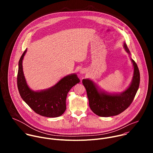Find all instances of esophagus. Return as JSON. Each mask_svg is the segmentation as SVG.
Returning a JSON list of instances; mask_svg holds the SVG:
<instances>
[{
    "instance_id": "1",
    "label": "esophagus",
    "mask_w": 153,
    "mask_h": 153,
    "mask_svg": "<svg viewBox=\"0 0 153 153\" xmlns=\"http://www.w3.org/2000/svg\"><path fill=\"white\" fill-rule=\"evenodd\" d=\"M80 73H85V70H84V69H82L80 71Z\"/></svg>"
}]
</instances>
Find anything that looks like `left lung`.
Segmentation results:
<instances>
[{"instance_id":"obj_1","label":"left lung","mask_w":153,"mask_h":153,"mask_svg":"<svg viewBox=\"0 0 153 153\" xmlns=\"http://www.w3.org/2000/svg\"><path fill=\"white\" fill-rule=\"evenodd\" d=\"M126 51H130L124 43ZM134 67V76L129 88L120 94H110L103 91L99 92L97 86L90 79H83L82 83L85 87L89 105L92 111L100 117L116 116L127 109L133 102L140 83V73L136 63L131 59Z\"/></svg>"}]
</instances>
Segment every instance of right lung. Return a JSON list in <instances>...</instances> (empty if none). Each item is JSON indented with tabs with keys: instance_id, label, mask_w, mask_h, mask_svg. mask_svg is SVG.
I'll use <instances>...</instances> for the list:
<instances>
[{
	"instance_id": "obj_1",
	"label": "right lung",
	"mask_w": 153,
	"mask_h": 153,
	"mask_svg": "<svg viewBox=\"0 0 153 153\" xmlns=\"http://www.w3.org/2000/svg\"><path fill=\"white\" fill-rule=\"evenodd\" d=\"M25 50L19 62L17 88L19 94L25 103L37 114L47 117H57L66 110L68 93L75 85L80 82L76 74L62 78L51 88L41 91H33L27 84L22 69V60Z\"/></svg>"
}]
</instances>
